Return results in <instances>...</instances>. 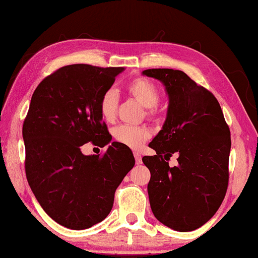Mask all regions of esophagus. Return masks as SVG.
Wrapping results in <instances>:
<instances>
[{
	"label": "esophagus",
	"instance_id": "34e87169",
	"mask_svg": "<svg viewBox=\"0 0 258 258\" xmlns=\"http://www.w3.org/2000/svg\"><path fill=\"white\" fill-rule=\"evenodd\" d=\"M134 157H135V161L137 164H141L142 163V156L139 153H134Z\"/></svg>",
	"mask_w": 258,
	"mask_h": 258
}]
</instances>
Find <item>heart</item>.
Wrapping results in <instances>:
<instances>
[{
	"label": "heart",
	"mask_w": 258,
	"mask_h": 258,
	"mask_svg": "<svg viewBox=\"0 0 258 258\" xmlns=\"http://www.w3.org/2000/svg\"><path fill=\"white\" fill-rule=\"evenodd\" d=\"M125 89L129 96H132L134 100L146 108L147 117H156V105L161 101V90L153 81L140 77L126 84ZM117 104L118 97L116 91L114 89L104 91L98 102V110L105 122L111 123L115 121L116 115H117ZM149 132L142 126L119 125L112 132V136L116 142L132 149H140L149 139Z\"/></svg>",
	"instance_id": "b5f03b06"
}]
</instances>
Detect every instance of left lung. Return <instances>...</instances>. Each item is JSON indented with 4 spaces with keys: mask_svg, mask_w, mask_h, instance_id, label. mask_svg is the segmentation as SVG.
Listing matches in <instances>:
<instances>
[{
    "mask_svg": "<svg viewBox=\"0 0 258 258\" xmlns=\"http://www.w3.org/2000/svg\"><path fill=\"white\" fill-rule=\"evenodd\" d=\"M169 95L167 119L149 143L156 151L144 156L150 170L148 195L155 217L176 231L207 223L223 202L229 182L230 129L214 94L185 73L147 69ZM174 153L179 164L168 167Z\"/></svg>",
    "mask_w": 258,
    "mask_h": 258,
    "instance_id": "left-lung-1",
    "label": "left lung"
}]
</instances>
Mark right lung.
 <instances>
[{
	"mask_svg": "<svg viewBox=\"0 0 258 258\" xmlns=\"http://www.w3.org/2000/svg\"><path fill=\"white\" fill-rule=\"evenodd\" d=\"M123 67L70 64L41 81L23 122L24 168L43 210L63 227L83 230L111 211L117 186L135 164L128 147L109 144L103 155L86 156L83 144L111 141L98 110Z\"/></svg>",
	"mask_w": 258,
	"mask_h": 258,
	"instance_id": "obj_1",
	"label": "right lung"
}]
</instances>
